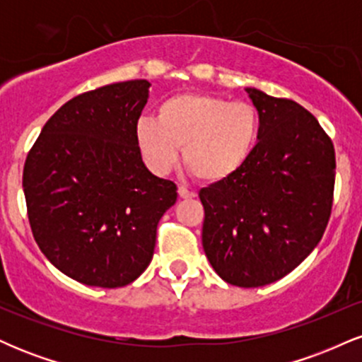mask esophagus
I'll return each mask as SVG.
<instances>
[{
	"mask_svg": "<svg viewBox=\"0 0 362 362\" xmlns=\"http://www.w3.org/2000/svg\"><path fill=\"white\" fill-rule=\"evenodd\" d=\"M178 197L180 199H194L195 197V194L192 192V190H189V189H185V187H178Z\"/></svg>",
	"mask_w": 362,
	"mask_h": 362,
	"instance_id": "obj_1",
	"label": "esophagus"
}]
</instances>
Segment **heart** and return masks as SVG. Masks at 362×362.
I'll list each match as a JSON object with an SVG mask.
<instances>
[{
    "instance_id": "1",
    "label": "heart",
    "mask_w": 362,
    "mask_h": 362,
    "mask_svg": "<svg viewBox=\"0 0 362 362\" xmlns=\"http://www.w3.org/2000/svg\"><path fill=\"white\" fill-rule=\"evenodd\" d=\"M134 134L141 156L153 172L167 173L182 148L185 167L199 180L218 184L250 160L259 143L260 115L248 102L182 93L160 103L156 120L139 119Z\"/></svg>"
}]
</instances>
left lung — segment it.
I'll list each match as a JSON object with an SVG mask.
<instances>
[{"mask_svg": "<svg viewBox=\"0 0 362 362\" xmlns=\"http://www.w3.org/2000/svg\"><path fill=\"white\" fill-rule=\"evenodd\" d=\"M245 91L260 115L259 143L240 172L199 192L202 247L223 281L259 288L296 269L322 240L335 151L300 103L250 86Z\"/></svg>", "mask_w": 362, "mask_h": 362, "instance_id": "8db88e82", "label": "left lung"}]
</instances>
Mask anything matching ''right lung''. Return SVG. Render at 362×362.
I'll return each instance as SVG.
<instances>
[{"label": "right lung", "instance_id": "add662e5", "mask_svg": "<svg viewBox=\"0 0 362 362\" xmlns=\"http://www.w3.org/2000/svg\"><path fill=\"white\" fill-rule=\"evenodd\" d=\"M151 83L86 91L45 122L23 168L28 221L56 269L97 288H122L146 271L160 218L177 185L143 163L134 127Z\"/></svg>", "mask_w": 362, "mask_h": 362}]
</instances>
